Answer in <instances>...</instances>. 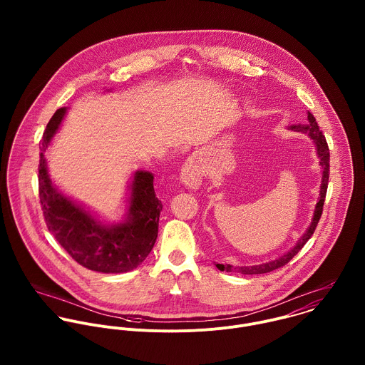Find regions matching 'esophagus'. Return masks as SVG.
<instances>
[{"instance_id": "esophagus-1", "label": "esophagus", "mask_w": 365, "mask_h": 365, "mask_svg": "<svg viewBox=\"0 0 365 365\" xmlns=\"http://www.w3.org/2000/svg\"><path fill=\"white\" fill-rule=\"evenodd\" d=\"M202 167L200 165V163L197 161V158L191 157L185 161V164L181 168V181L188 185V187H198L201 184L202 180Z\"/></svg>"}]
</instances>
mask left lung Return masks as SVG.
I'll return each instance as SVG.
<instances>
[{
  "label": "left lung",
  "instance_id": "1",
  "mask_svg": "<svg viewBox=\"0 0 365 365\" xmlns=\"http://www.w3.org/2000/svg\"><path fill=\"white\" fill-rule=\"evenodd\" d=\"M291 129L295 130H302V132H308L309 136L312 138L314 145H316V150H317V156L320 160V165L323 168V177H322V185H320V198L319 202L316 204L314 209V216H313L312 223L309 226V229L307 230V233L299 239V242L297 243V246L288 252L287 255L281 256L279 259L274 261H268L265 264L260 265H253V267H233L230 264H216V267L220 271H226V272H240L245 275H253V274H265L269 271H274L279 267H284L285 264H288L289 261L294 259L295 255H298V252L307 245V242L312 237L313 232L319 223V219L322 216L323 212V205H324V198H326V192H327V184H329V174H330V152H329V146L326 142L324 135L322 133V130L317 126V122L314 119L311 112H308V125L305 126H291Z\"/></svg>",
  "mask_w": 365,
  "mask_h": 365
}]
</instances>
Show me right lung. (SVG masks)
<instances>
[{
	"label": "right lung",
	"mask_w": 365,
	"mask_h": 365,
	"mask_svg": "<svg viewBox=\"0 0 365 365\" xmlns=\"http://www.w3.org/2000/svg\"><path fill=\"white\" fill-rule=\"evenodd\" d=\"M64 113L66 108L54 112L39 143V200L46 226L80 265L106 274L130 271L143 262L156 243L163 204L155 192L153 175L138 171L132 184L128 220L112 227L103 226L63 197L49 178L45 152Z\"/></svg>",
	"instance_id": "1"
}]
</instances>
